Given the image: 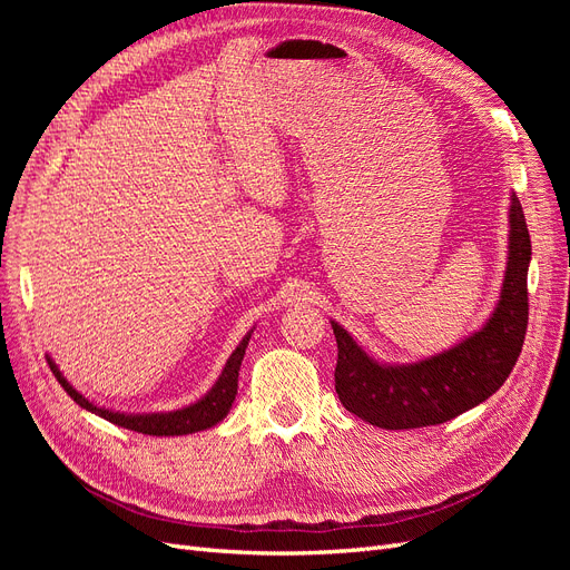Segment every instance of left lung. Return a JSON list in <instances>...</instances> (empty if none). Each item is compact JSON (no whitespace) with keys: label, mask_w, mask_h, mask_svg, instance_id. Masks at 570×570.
Instances as JSON below:
<instances>
[{"label":"left lung","mask_w":570,"mask_h":570,"mask_svg":"<svg viewBox=\"0 0 570 570\" xmlns=\"http://www.w3.org/2000/svg\"><path fill=\"white\" fill-rule=\"evenodd\" d=\"M530 235L523 206L511 195L509 264L494 314L456 347L406 366L377 364L342 325L335 392L354 416L385 430L425 428L456 419L504 385L523 350L528 327Z\"/></svg>","instance_id":"8db88e82"}]
</instances>
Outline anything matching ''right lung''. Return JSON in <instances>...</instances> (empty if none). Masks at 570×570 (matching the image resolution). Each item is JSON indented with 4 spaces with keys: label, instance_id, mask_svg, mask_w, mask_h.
Segmentation results:
<instances>
[{
    "label": "right lung",
    "instance_id": "add662e5",
    "mask_svg": "<svg viewBox=\"0 0 570 570\" xmlns=\"http://www.w3.org/2000/svg\"><path fill=\"white\" fill-rule=\"evenodd\" d=\"M249 337H252V333H247L243 337V342L237 344V350L230 354L228 364H226V368H223L216 385L206 392L199 402L189 404L185 409H178V411H168V413H120V411L101 409V406L92 404L90 400H85V396L73 385H68V381L49 356H47V364H49L51 373L57 375L59 385L68 392V396H71L78 406L97 413V416L107 419L109 423L135 430V433L157 435V438L189 435V433H199V430L212 428L228 416V411H230V406L235 402V394H237V375H239V366H243Z\"/></svg>",
    "mask_w": 570,
    "mask_h": 570
}]
</instances>
